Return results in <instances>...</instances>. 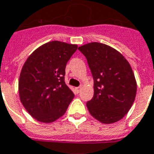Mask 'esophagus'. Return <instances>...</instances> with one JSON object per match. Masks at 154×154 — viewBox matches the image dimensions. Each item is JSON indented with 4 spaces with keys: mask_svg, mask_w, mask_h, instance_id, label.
<instances>
[{
    "mask_svg": "<svg viewBox=\"0 0 154 154\" xmlns=\"http://www.w3.org/2000/svg\"><path fill=\"white\" fill-rule=\"evenodd\" d=\"M81 89H82V86H78V87L76 88V91H77V93H79L81 91Z\"/></svg>",
    "mask_w": 154,
    "mask_h": 154,
    "instance_id": "1",
    "label": "esophagus"
}]
</instances>
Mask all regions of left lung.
<instances>
[{
	"label": "left lung",
	"instance_id": "left-lung-1",
	"mask_svg": "<svg viewBox=\"0 0 154 154\" xmlns=\"http://www.w3.org/2000/svg\"><path fill=\"white\" fill-rule=\"evenodd\" d=\"M78 50L86 58L94 80V95L86 103L90 113L105 124L121 120L136 94V82L129 63L115 49L99 42Z\"/></svg>",
	"mask_w": 154,
	"mask_h": 154
}]
</instances>
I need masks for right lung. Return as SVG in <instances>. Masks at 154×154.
<instances>
[{"label": "right lung", "instance_id": "obj_1", "mask_svg": "<svg viewBox=\"0 0 154 154\" xmlns=\"http://www.w3.org/2000/svg\"><path fill=\"white\" fill-rule=\"evenodd\" d=\"M77 45L53 41L34 51L23 66L19 81L21 103L42 122H52L64 114L74 94L64 82L66 64Z\"/></svg>", "mask_w": 154, "mask_h": 154}]
</instances>
